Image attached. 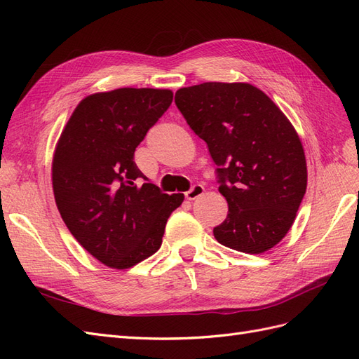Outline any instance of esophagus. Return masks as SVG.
<instances>
[{"label":"esophagus","instance_id":"34e87169","mask_svg":"<svg viewBox=\"0 0 359 359\" xmlns=\"http://www.w3.org/2000/svg\"><path fill=\"white\" fill-rule=\"evenodd\" d=\"M203 191H205V187L202 186V184H194V186L189 191H186V198L189 201H194V199H198L199 196H202Z\"/></svg>","mask_w":359,"mask_h":359}]
</instances>
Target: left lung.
<instances>
[{
    "instance_id": "left-lung-1",
    "label": "left lung",
    "mask_w": 359,
    "mask_h": 359,
    "mask_svg": "<svg viewBox=\"0 0 359 359\" xmlns=\"http://www.w3.org/2000/svg\"><path fill=\"white\" fill-rule=\"evenodd\" d=\"M175 103L208 145L229 206L214 227L215 240L248 255L268 252L289 232L307 189L295 128L264 91L245 82L180 88Z\"/></svg>"
}]
</instances>
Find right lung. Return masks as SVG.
<instances>
[{
    "label": "right lung",
    "mask_w": 359,
    "mask_h": 359,
    "mask_svg": "<svg viewBox=\"0 0 359 359\" xmlns=\"http://www.w3.org/2000/svg\"><path fill=\"white\" fill-rule=\"evenodd\" d=\"M170 90L118 88L76 106L52 160L58 211L86 252L114 269L154 255L184 194H166L135 163L136 147L168 111Z\"/></svg>",
    "instance_id": "1"
}]
</instances>
